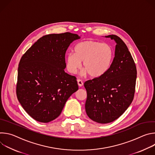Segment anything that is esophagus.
<instances>
[{"mask_svg": "<svg viewBox=\"0 0 155 155\" xmlns=\"http://www.w3.org/2000/svg\"><path fill=\"white\" fill-rule=\"evenodd\" d=\"M77 83H78V86H80V87L83 85V82L82 80H80V79H78V80H77Z\"/></svg>", "mask_w": 155, "mask_h": 155, "instance_id": "34e87169", "label": "esophagus"}]
</instances>
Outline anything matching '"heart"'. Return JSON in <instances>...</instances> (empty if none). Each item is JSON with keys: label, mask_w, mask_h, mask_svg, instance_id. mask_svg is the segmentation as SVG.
I'll return each mask as SVG.
<instances>
[{"label": "heart", "mask_w": 155, "mask_h": 155, "mask_svg": "<svg viewBox=\"0 0 155 155\" xmlns=\"http://www.w3.org/2000/svg\"><path fill=\"white\" fill-rule=\"evenodd\" d=\"M75 53H70L66 57L68 71L75 74L81 67L84 68L83 75L90 74L93 78H99L109 70L114 61V51L108 44L93 40L82 41L75 45Z\"/></svg>", "instance_id": "heart-1"}]
</instances>
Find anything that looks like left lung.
Listing matches in <instances>:
<instances>
[{"instance_id": "8db88e82", "label": "left lung", "mask_w": 155, "mask_h": 155, "mask_svg": "<svg viewBox=\"0 0 155 155\" xmlns=\"http://www.w3.org/2000/svg\"><path fill=\"white\" fill-rule=\"evenodd\" d=\"M105 37L117 43L111 67L103 76L84 83L86 114L101 124L115 121L127 110L134 99L137 78L134 61L124 42L115 35Z\"/></svg>"}]
</instances>
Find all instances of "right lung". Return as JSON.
Instances as JSON below:
<instances>
[{
	"mask_svg": "<svg viewBox=\"0 0 155 155\" xmlns=\"http://www.w3.org/2000/svg\"><path fill=\"white\" fill-rule=\"evenodd\" d=\"M80 36L71 32L40 38L21 57L16 96L35 120L48 123L59 116L69 97L78 90L77 78L64 71L65 55Z\"/></svg>",
	"mask_w": 155,
	"mask_h": 155,
	"instance_id": "right-lung-1",
	"label": "right lung"
}]
</instances>
